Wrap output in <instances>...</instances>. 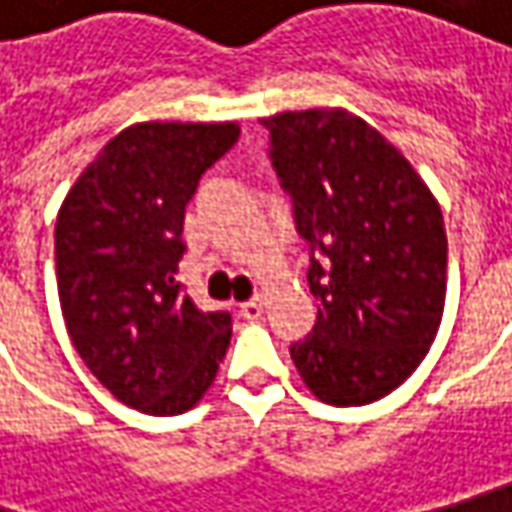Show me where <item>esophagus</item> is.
I'll return each instance as SVG.
<instances>
[{
	"instance_id": "1",
	"label": "esophagus",
	"mask_w": 512,
	"mask_h": 512,
	"mask_svg": "<svg viewBox=\"0 0 512 512\" xmlns=\"http://www.w3.org/2000/svg\"><path fill=\"white\" fill-rule=\"evenodd\" d=\"M240 315H243L246 321H257V318L263 315V298H252L246 300V303H240Z\"/></svg>"
}]
</instances>
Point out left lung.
<instances>
[{"mask_svg": "<svg viewBox=\"0 0 512 512\" xmlns=\"http://www.w3.org/2000/svg\"><path fill=\"white\" fill-rule=\"evenodd\" d=\"M263 125L318 298V321L289 346L292 361L323 404H372L410 378L438 335L441 206L410 160L346 108L283 111Z\"/></svg>", "mask_w": 512, "mask_h": 512, "instance_id": "8db88e82", "label": "left lung"}]
</instances>
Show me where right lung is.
<instances>
[{
  "mask_svg": "<svg viewBox=\"0 0 512 512\" xmlns=\"http://www.w3.org/2000/svg\"><path fill=\"white\" fill-rule=\"evenodd\" d=\"M237 123H134L102 145L56 214V289L91 375L148 415H180L212 387L232 315L203 312L174 280L183 217Z\"/></svg>",
  "mask_w": 512,
  "mask_h": 512,
  "instance_id": "1",
  "label": "right lung"
}]
</instances>
